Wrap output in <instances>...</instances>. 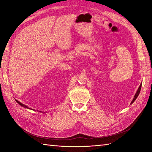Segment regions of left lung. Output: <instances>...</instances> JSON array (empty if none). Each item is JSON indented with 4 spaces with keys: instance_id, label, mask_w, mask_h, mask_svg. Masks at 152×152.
<instances>
[{
    "instance_id": "obj_1",
    "label": "left lung",
    "mask_w": 152,
    "mask_h": 152,
    "mask_svg": "<svg viewBox=\"0 0 152 152\" xmlns=\"http://www.w3.org/2000/svg\"><path fill=\"white\" fill-rule=\"evenodd\" d=\"M141 86H142V85H140L139 88H138V89L137 90L136 94H135V95H134V99H133V101L131 102V103H133V102L135 101V100H136V99L137 98V96H138V95H139L140 91V89H141Z\"/></svg>"
}]
</instances>
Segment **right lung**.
Segmentation results:
<instances>
[{"mask_svg":"<svg viewBox=\"0 0 152 152\" xmlns=\"http://www.w3.org/2000/svg\"><path fill=\"white\" fill-rule=\"evenodd\" d=\"M15 101H16V102H17L18 103V104H20L21 106H23V107H25V108H28L27 106H25V104H22V103H21V102H19L18 101H17V100H15Z\"/></svg>","mask_w":152,"mask_h":152,"instance_id":"obj_1","label":"right lung"}]
</instances>
